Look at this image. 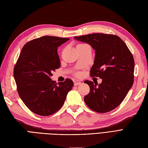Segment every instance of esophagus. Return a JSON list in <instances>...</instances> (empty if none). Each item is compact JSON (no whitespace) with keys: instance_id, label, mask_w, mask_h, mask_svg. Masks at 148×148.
<instances>
[{"instance_id":"esophagus-1","label":"esophagus","mask_w":148,"mask_h":148,"mask_svg":"<svg viewBox=\"0 0 148 148\" xmlns=\"http://www.w3.org/2000/svg\"><path fill=\"white\" fill-rule=\"evenodd\" d=\"M82 84V83L80 82H75L74 83V85L75 86H78V85H80Z\"/></svg>"}]
</instances>
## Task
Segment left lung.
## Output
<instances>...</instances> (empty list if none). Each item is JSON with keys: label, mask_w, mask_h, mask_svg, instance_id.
<instances>
[{"label": "left lung", "mask_w": 148, "mask_h": 148, "mask_svg": "<svg viewBox=\"0 0 148 148\" xmlns=\"http://www.w3.org/2000/svg\"><path fill=\"white\" fill-rule=\"evenodd\" d=\"M86 42L95 50L91 77L102 79L100 84L84 82L90 86V92L84 101L90 109L106 113L120 105L134 83V60L130 50L116 35L94 33L74 37Z\"/></svg>", "instance_id": "obj_1"}]
</instances>
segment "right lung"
I'll return each mask as SVG.
<instances>
[{"label": "right lung", "mask_w": 148, "mask_h": 148, "mask_svg": "<svg viewBox=\"0 0 148 148\" xmlns=\"http://www.w3.org/2000/svg\"><path fill=\"white\" fill-rule=\"evenodd\" d=\"M69 38L45 36L24 46L14 66L18 94L32 112L48 116L60 110L73 82L66 78L56 84L51 72L61 66L58 47Z\"/></svg>", "instance_id": "add662e5"}]
</instances>
